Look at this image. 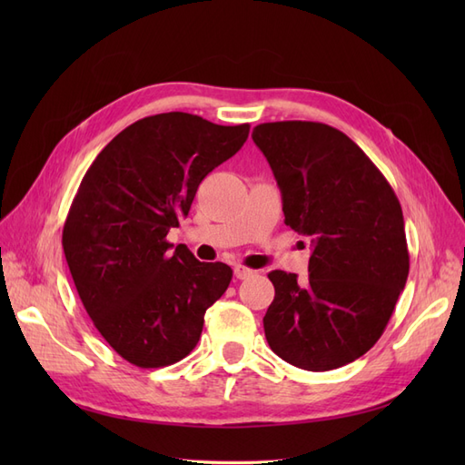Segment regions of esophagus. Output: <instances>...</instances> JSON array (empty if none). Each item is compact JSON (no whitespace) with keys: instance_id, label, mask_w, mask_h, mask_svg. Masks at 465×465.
Masks as SVG:
<instances>
[{"instance_id":"34e87169","label":"esophagus","mask_w":465,"mask_h":465,"mask_svg":"<svg viewBox=\"0 0 465 465\" xmlns=\"http://www.w3.org/2000/svg\"><path fill=\"white\" fill-rule=\"evenodd\" d=\"M256 272L250 270V267H244V265H234V277L236 279H246V277H252Z\"/></svg>"}]
</instances>
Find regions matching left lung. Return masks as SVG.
I'll use <instances>...</instances> for the list:
<instances>
[{
  "label": "left lung",
  "instance_id": "8db88e82",
  "mask_svg": "<svg viewBox=\"0 0 465 465\" xmlns=\"http://www.w3.org/2000/svg\"><path fill=\"white\" fill-rule=\"evenodd\" d=\"M283 198L285 224L311 236L308 279L267 273L272 351L304 371L362 357L384 333L410 273L398 195L343 132L320 122H267L252 132Z\"/></svg>",
  "mask_w": 465,
  "mask_h": 465
}]
</instances>
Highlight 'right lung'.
I'll return each instance as SVG.
<instances>
[{"label":"right lung","instance_id":"right-lung-1","mask_svg":"<svg viewBox=\"0 0 465 465\" xmlns=\"http://www.w3.org/2000/svg\"><path fill=\"white\" fill-rule=\"evenodd\" d=\"M248 124L164 112L128 125L83 176L62 246L79 299L116 353L161 369L192 353L207 308L227 291V263L166 241L202 180L246 142Z\"/></svg>","mask_w":465,"mask_h":465}]
</instances>
